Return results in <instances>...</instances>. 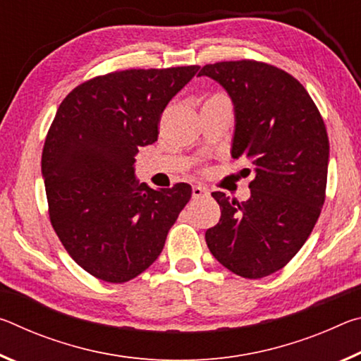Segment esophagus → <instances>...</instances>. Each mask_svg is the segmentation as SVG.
I'll use <instances>...</instances> for the list:
<instances>
[{"label": "esophagus", "instance_id": "34e87169", "mask_svg": "<svg viewBox=\"0 0 361 361\" xmlns=\"http://www.w3.org/2000/svg\"><path fill=\"white\" fill-rule=\"evenodd\" d=\"M205 195H209V189L204 186H192V197L194 199H202Z\"/></svg>", "mask_w": 361, "mask_h": 361}]
</instances>
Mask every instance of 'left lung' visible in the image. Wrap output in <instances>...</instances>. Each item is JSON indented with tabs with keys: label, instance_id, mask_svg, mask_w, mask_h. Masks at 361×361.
I'll return each instance as SVG.
<instances>
[{
	"label": "left lung",
	"instance_id": "8db88e82",
	"mask_svg": "<svg viewBox=\"0 0 361 361\" xmlns=\"http://www.w3.org/2000/svg\"><path fill=\"white\" fill-rule=\"evenodd\" d=\"M199 76L228 90L235 108L232 157L255 170L245 202L212 192L221 218L205 232L207 245L237 276H271L301 250L325 204V122L304 85L274 65L229 60L202 66Z\"/></svg>",
	"mask_w": 361,
	"mask_h": 361
}]
</instances>
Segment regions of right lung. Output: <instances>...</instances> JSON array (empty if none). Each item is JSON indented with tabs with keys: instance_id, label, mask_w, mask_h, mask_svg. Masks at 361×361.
<instances>
[{
	"instance_id": "add662e5",
	"label": "right lung",
	"mask_w": 361,
	"mask_h": 361,
	"mask_svg": "<svg viewBox=\"0 0 361 361\" xmlns=\"http://www.w3.org/2000/svg\"><path fill=\"white\" fill-rule=\"evenodd\" d=\"M199 68L113 71L60 103L41 157L49 219L90 276L109 283L140 276L191 199L186 183L156 191L133 175L138 148L157 142L162 111Z\"/></svg>"
}]
</instances>
